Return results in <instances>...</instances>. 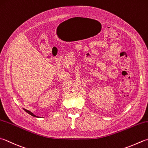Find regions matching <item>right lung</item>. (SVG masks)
<instances>
[{"mask_svg":"<svg viewBox=\"0 0 148 148\" xmlns=\"http://www.w3.org/2000/svg\"><path fill=\"white\" fill-rule=\"evenodd\" d=\"M24 110L26 112H27V113H28V114H29V115H32V116H33V117H37V116H36V115H34L33 114V113H32L31 112H30V111H29V110H25V109H24Z\"/></svg>","mask_w":148,"mask_h":148,"instance_id":"right-lung-1","label":"right lung"}]
</instances>
